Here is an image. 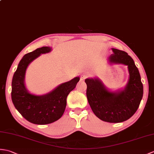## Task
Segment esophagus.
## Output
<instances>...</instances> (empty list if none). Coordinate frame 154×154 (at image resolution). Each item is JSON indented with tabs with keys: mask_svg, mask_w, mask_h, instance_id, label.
Here are the masks:
<instances>
[{
	"mask_svg": "<svg viewBox=\"0 0 154 154\" xmlns=\"http://www.w3.org/2000/svg\"><path fill=\"white\" fill-rule=\"evenodd\" d=\"M87 75H85V74H83L81 76V81H85V79H87Z\"/></svg>",
	"mask_w": 154,
	"mask_h": 154,
	"instance_id": "1",
	"label": "esophagus"
}]
</instances>
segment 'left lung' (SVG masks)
I'll return each instance as SVG.
<instances>
[{"label":"left lung","mask_w":154,"mask_h":154,"mask_svg":"<svg viewBox=\"0 0 154 154\" xmlns=\"http://www.w3.org/2000/svg\"><path fill=\"white\" fill-rule=\"evenodd\" d=\"M110 63L128 66L129 79L123 90L111 92L98 78L85 79L87 97L92 112L100 119L108 123H121L129 119L138 109L143 96V85L134 60L128 54L112 48Z\"/></svg>","instance_id":"1"}]
</instances>
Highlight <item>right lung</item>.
<instances>
[{"label":"right lung","mask_w":154,"mask_h":154,"mask_svg":"<svg viewBox=\"0 0 154 154\" xmlns=\"http://www.w3.org/2000/svg\"><path fill=\"white\" fill-rule=\"evenodd\" d=\"M51 50L49 46H43L26 54L20 60L12 78L11 96L14 105L25 119L33 124L46 125L58 120L65 111L67 96L80 79L79 77H75L44 95L28 92L25 85V75L29 64L41 54Z\"/></svg>","instance_id":"obj_1"}]
</instances>
